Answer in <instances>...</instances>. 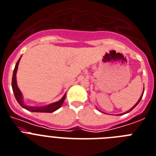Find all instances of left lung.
Returning <instances> with one entry per match:
<instances>
[{
	"label": "left lung",
	"mask_w": 156,
	"mask_h": 156,
	"mask_svg": "<svg viewBox=\"0 0 156 156\" xmlns=\"http://www.w3.org/2000/svg\"><path fill=\"white\" fill-rule=\"evenodd\" d=\"M144 91H143V94H142V95L140 96V99L138 100V102H136V103H135V105H134V107H131V109H130V110H129V111H126V112H124L123 114H119V115H124V114H126V113H129V112H130V111H131L133 110V109L135 108V107H136V106H137L138 104H139V102H140V100H141V98H142V97H143V95H144ZM101 112H102V111H101ZM102 113H103V112H102Z\"/></svg>",
	"instance_id": "left-lung-1"
}]
</instances>
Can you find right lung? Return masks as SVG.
<instances>
[{
  "mask_svg": "<svg viewBox=\"0 0 156 156\" xmlns=\"http://www.w3.org/2000/svg\"><path fill=\"white\" fill-rule=\"evenodd\" d=\"M21 58H19V60L17 61L16 66H15L14 70H13V74H12V88L13 94H14L15 98H16V101L18 102L19 104L21 105V107H23L24 109L27 110L31 112H45V113H52L54 111H57L58 109L62 107V105L64 102V100L66 98V94L63 95V97L61 98L59 101L50 104L45 105V106H41V107H37V106H30V105L25 104L24 102V98L23 95L21 91L17 87V83H16V72H17V68H18L19 62L21 60Z\"/></svg>",
  "mask_w": 156,
  "mask_h": 156,
  "instance_id": "right-lung-1",
  "label": "right lung"
}]
</instances>
